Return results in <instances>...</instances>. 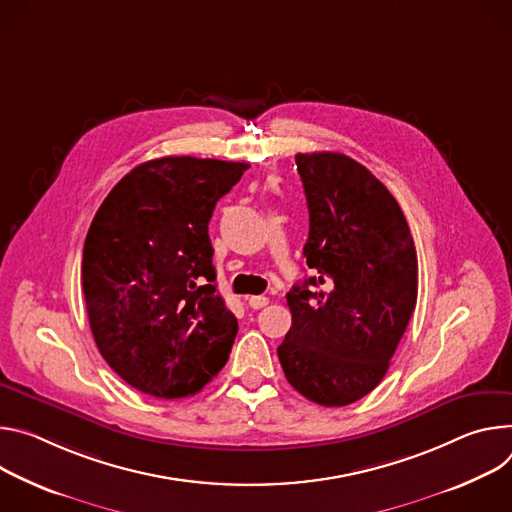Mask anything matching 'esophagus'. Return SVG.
Wrapping results in <instances>:
<instances>
[{
	"label": "esophagus",
	"instance_id": "1",
	"mask_svg": "<svg viewBox=\"0 0 512 512\" xmlns=\"http://www.w3.org/2000/svg\"><path fill=\"white\" fill-rule=\"evenodd\" d=\"M248 305H250L252 309H262V307L268 305V299L262 297V295H254V297H248Z\"/></svg>",
	"mask_w": 512,
	"mask_h": 512
}]
</instances>
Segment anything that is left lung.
I'll return each mask as SVG.
<instances>
[{"instance_id":"left-lung-1","label":"left lung","mask_w":512,"mask_h":512,"mask_svg":"<svg viewBox=\"0 0 512 512\" xmlns=\"http://www.w3.org/2000/svg\"><path fill=\"white\" fill-rule=\"evenodd\" d=\"M295 160L309 207L303 256L317 276L287 293L293 325L278 360L305 399L346 407L378 386L409 325L417 250L401 205L366 166L339 152Z\"/></svg>"}]
</instances>
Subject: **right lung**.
Instances as JSON below:
<instances>
[{
	"label": "right lung",
	"mask_w": 512,
	"mask_h": 512,
	"mask_svg": "<svg viewBox=\"0 0 512 512\" xmlns=\"http://www.w3.org/2000/svg\"><path fill=\"white\" fill-rule=\"evenodd\" d=\"M246 162L164 156L109 191L83 246L95 344L122 380L156 399L199 392L230 358L234 313L217 295L209 219Z\"/></svg>",
	"instance_id": "add662e5"
}]
</instances>
